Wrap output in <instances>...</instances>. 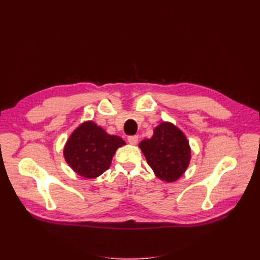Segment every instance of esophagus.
Segmentation results:
<instances>
[{
	"label": "esophagus",
	"mask_w": 260,
	"mask_h": 260,
	"mask_svg": "<svg viewBox=\"0 0 260 260\" xmlns=\"http://www.w3.org/2000/svg\"><path fill=\"white\" fill-rule=\"evenodd\" d=\"M138 140H139V137L138 136H130L128 137V142L132 145H136L138 143Z\"/></svg>",
	"instance_id": "34e87169"
}]
</instances>
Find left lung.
Segmentation results:
<instances>
[{
  "label": "left lung",
  "mask_w": 260,
  "mask_h": 260,
  "mask_svg": "<svg viewBox=\"0 0 260 260\" xmlns=\"http://www.w3.org/2000/svg\"><path fill=\"white\" fill-rule=\"evenodd\" d=\"M156 177L174 182L182 176L191 159V147L184 133L171 122H161L151 139L139 144Z\"/></svg>",
  "instance_id": "8db88e82"
}]
</instances>
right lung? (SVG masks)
<instances>
[{
    "instance_id": "obj_1",
    "label": "right lung",
    "mask_w": 260,
    "mask_h": 260,
    "mask_svg": "<svg viewBox=\"0 0 260 260\" xmlns=\"http://www.w3.org/2000/svg\"><path fill=\"white\" fill-rule=\"evenodd\" d=\"M124 144L120 137L108 135L95 122L85 121L67 140L64 157L78 175L94 179L109 168L117 148Z\"/></svg>"
}]
</instances>
